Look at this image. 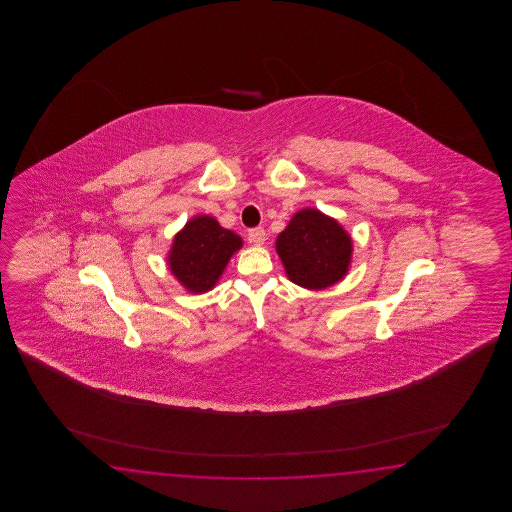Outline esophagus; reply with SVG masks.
I'll use <instances>...</instances> for the list:
<instances>
[{"label":"esophagus","instance_id":"34e87169","mask_svg":"<svg viewBox=\"0 0 512 512\" xmlns=\"http://www.w3.org/2000/svg\"><path fill=\"white\" fill-rule=\"evenodd\" d=\"M249 241L254 245H261L265 241V230L261 227H254V229L249 230Z\"/></svg>","mask_w":512,"mask_h":512}]
</instances>
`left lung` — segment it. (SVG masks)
<instances>
[{
    "mask_svg": "<svg viewBox=\"0 0 512 512\" xmlns=\"http://www.w3.org/2000/svg\"><path fill=\"white\" fill-rule=\"evenodd\" d=\"M276 251L291 282L305 289H326L348 272L351 238L335 219L305 208L278 236Z\"/></svg>",
    "mask_w": 512,
    "mask_h": 512,
    "instance_id": "8db88e82",
    "label": "left lung"
}]
</instances>
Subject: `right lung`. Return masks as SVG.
<instances>
[{"mask_svg": "<svg viewBox=\"0 0 512 512\" xmlns=\"http://www.w3.org/2000/svg\"><path fill=\"white\" fill-rule=\"evenodd\" d=\"M240 247L238 234L219 227L210 216H197L175 236L168 265L188 291L205 293L218 282L230 256Z\"/></svg>", "mask_w": 512, "mask_h": 512, "instance_id": "1", "label": "right lung"}]
</instances>
